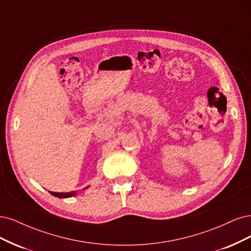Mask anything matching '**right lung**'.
<instances>
[{
	"label": "right lung",
	"mask_w": 251,
	"mask_h": 251,
	"mask_svg": "<svg viewBox=\"0 0 251 251\" xmlns=\"http://www.w3.org/2000/svg\"><path fill=\"white\" fill-rule=\"evenodd\" d=\"M88 187L84 188L83 190H86ZM51 195L55 196V197H58V198H70V197H73V196H76L77 195V191H73V192H70V193H55V192H51L49 191Z\"/></svg>",
	"instance_id": "right-lung-1"
}]
</instances>
